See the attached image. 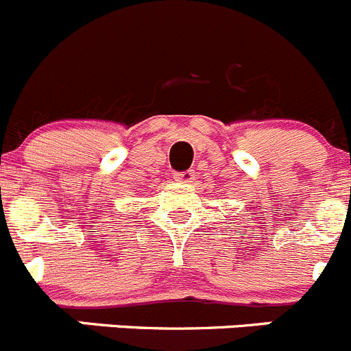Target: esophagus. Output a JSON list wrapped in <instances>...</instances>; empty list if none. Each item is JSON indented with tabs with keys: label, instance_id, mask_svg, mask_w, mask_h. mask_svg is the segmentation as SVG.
Segmentation results:
<instances>
[{
	"label": "esophagus",
	"instance_id": "obj_1",
	"mask_svg": "<svg viewBox=\"0 0 351 351\" xmlns=\"http://www.w3.org/2000/svg\"><path fill=\"white\" fill-rule=\"evenodd\" d=\"M173 179L182 184H189V182L195 181V172L193 170H184V172H178L173 176Z\"/></svg>",
	"mask_w": 351,
	"mask_h": 351
}]
</instances>
